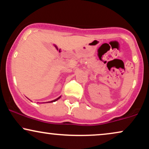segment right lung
Here are the masks:
<instances>
[{
    "mask_svg": "<svg viewBox=\"0 0 149 149\" xmlns=\"http://www.w3.org/2000/svg\"><path fill=\"white\" fill-rule=\"evenodd\" d=\"M61 96L58 97V98H56V100H52V101H50V102H48V103H49V102H56V101H57L58 99H60V98H61Z\"/></svg>",
    "mask_w": 149,
    "mask_h": 149,
    "instance_id": "1",
    "label": "right lung"
}]
</instances>
